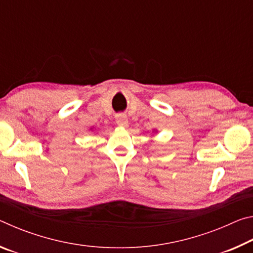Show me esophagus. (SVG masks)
<instances>
[{"label": "esophagus", "mask_w": 253, "mask_h": 253, "mask_svg": "<svg viewBox=\"0 0 253 253\" xmlns=\"http://www.w3.org/2000/svg\"><path fill=\"white\" fill-rule=\"evenodd\" d=\"M116 123L118 124V126H121L123 128H127L129 126V122H128V118L126 115L124 114H119L116 116Z\"/></svg>", "instance_id": "1"}]
</instances>
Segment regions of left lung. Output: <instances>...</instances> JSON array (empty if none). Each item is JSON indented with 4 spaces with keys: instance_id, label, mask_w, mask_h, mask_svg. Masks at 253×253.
I'll return each instance as SVG.
<instances>
[{
    "instance_id": "left-lung-1",
    "label": "left lung",
    "mask_w": 253,
    "mask_h": 253,
    "mask_svg": "<svg viewBox=\"0 0 253 253\" xmlns=\"http://www.w3.org/2000/svg\"><path fill=\"white\" fill-rule=\"evenodd\" d=\"M153 132H157V130L156 129H153Z\"/></svg>"
}]
</instances>
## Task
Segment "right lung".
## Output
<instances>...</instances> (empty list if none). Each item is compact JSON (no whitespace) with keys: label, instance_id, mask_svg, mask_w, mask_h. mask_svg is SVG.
<instances>
[{"label":"right lung","instance_id":"obj_1","mask_svg":"<svg viewBox=\"0 0 253 253\" xmlns=\"http://www.w3.org/2000/svg\"><path fill=\"white\" fill-rule=\"evenodd\" d=\"M92 129H93V127H91V128H90V130H92Z\"/></svg>","mask_w":253,"mask_h":253}]
</instances>
